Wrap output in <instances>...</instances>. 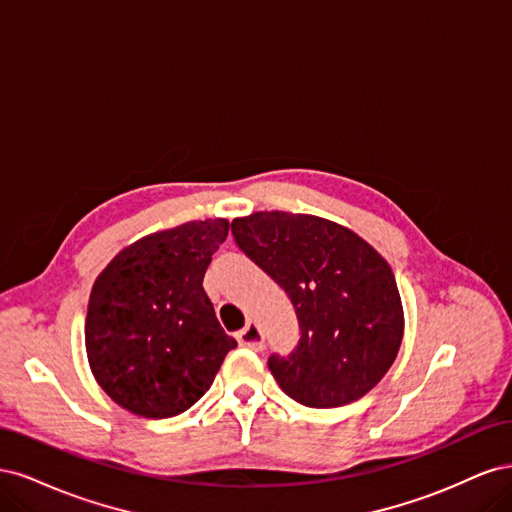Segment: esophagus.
<instances>
[{"instance_id": "obj_1", "label": "esophagus", "mask_w": 512, "mask_h": 512, "mask_svg": "<svg viewBox=\"0 0 512 512\" xmlns=\"http://www.w3.org/2000/svg\"><path fill=\"white\" fill-rule=\"evenodd\" d=\"M237 339H239L241 346L252 348L256 352L265 348V335H262V331H260V327H258L256 322H247L245 329H241L237 333Z\"/></svg>"}]
</instances>
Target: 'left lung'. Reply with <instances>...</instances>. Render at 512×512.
Here are the masks:
<instances>
[{
    "label": "left lung",
    "mask_w": 512,
    "mask_h": 512,
    "mask_svg": "<svg viewBox=\"0 0 512 512\" xmlns=\"http://www.w3.org/2000/svg\"><path fill=\"white\" fill-rule=\"evenodd\" d=\"M230 228L299 320L297 348L269 356L280 389L307 408L346 406L374 389L404 337L389 262L352 230L316 215L258 211Z\"/></svg>",
    "instance_id": "obj_1"
}]
</instances>
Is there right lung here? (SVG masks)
<instances>
[{
    "instance_id": "right-lung-1",
    "label": "right lung",
    "mask_w": 512,
    "mask_h": 512,
    "mask_svg": "<svg viewBox=\"0 0 512 512\" xmlns=\"http://www.w3.org/2000/svg\"><path fill=\"white\" fill-rule=\"evenodd\" d=\"M228 220L188 222L121 250L89 297L85 346L106 395L145 418L194 406L237 342L203 288Z\"/></svg>"
}]
</instances>
